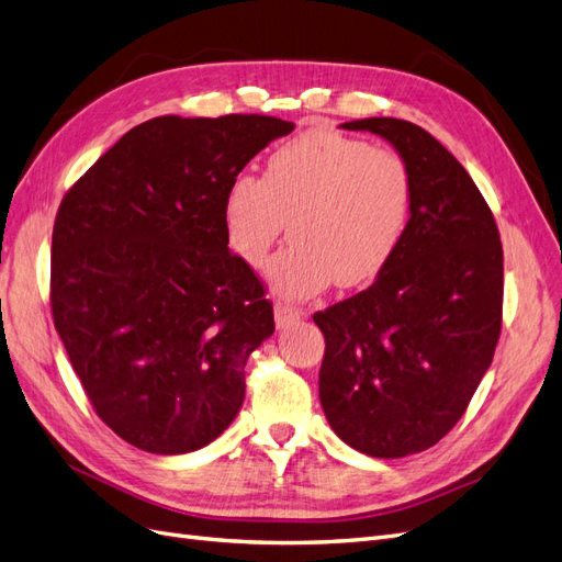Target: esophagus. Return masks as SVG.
Returning <instances> with one entry per match:
<instances>
[{
    "label": "esophagus",
    "mask_w": 562,
    "mask_h": 562,
    "mask_svg": "<svg viewBox=\"0 0 562 562\" xmlns=\"http://www.w3.org/2000/svg\"><path fill=\"white\" fill-rule=\"evenodd\" d=\"M274 318H277V328H291L293 323H297L302 318V312L291 307V304L277 302L274 304Z\"/></svg>",
    "instance_id": "34e87169"
}]
</instances>
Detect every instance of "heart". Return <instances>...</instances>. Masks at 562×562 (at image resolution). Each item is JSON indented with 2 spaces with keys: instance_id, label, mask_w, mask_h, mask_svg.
<instances>
[{
  "instance_id": "b5f03b06",
  "label": "heart",
  "mask_w": 562,
  "mask_h": 562,
  "mask_svg": "<svg viewBox=\"0 0 562 562\" xmlns=\"http://www.w3.org/2000/svg\"><path fill=\"white\" fill-rule=\"evenodd\" d=\"M415 180L391 149L335 131H310L271 151L265 176L239 173L225 194L232 250L262 267L291 223L293 241L269 265L281 297L307 300L375 279L413 215Z\"/></svg>"
}]
</instances>
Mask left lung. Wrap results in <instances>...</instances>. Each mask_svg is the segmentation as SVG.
Wrapping results in <instances>:
<instances>
[{"mask_svg": "<svg viewBox=\"0 0 562 562\" xmlns=\"http://www.w3.org/2000/svg\"><path fill=\"white\" fill-rule=\"evenodd\" d=\"M411 166L413 215L368 291L316 312L326 337L318 396L333 431L370 457L436 446L487 372L502 330L504 255L479 187L417 124L356 119Z\"/></svg>", "mask_w": 562, "mask_h": 562, "instance_id": "8db88e82", "label": "left lung"}]
</instances>
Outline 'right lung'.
Returning a JSON list of instances; mask_svg holds the SVG:
<instances>
[{"label": "right lung", "instance_id": "obj_1", "mask_svg": "<svg viewBox=\"0 0 562 562\" xmlns=\"http://www.w3.org/2000/svg\"><path fill=\"white\" fill-rule=\"evenodd\" d=\"M293 128L262 114L149 119L65 194L50 312L93 411L126 443L194 452L241 411L274 310L229 252L225 194Z\"/></svg>", "mask_w": 562, "mask_h": 562}]
</instances>
